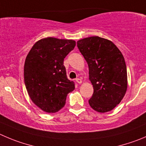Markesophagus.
<instances>
[{
    "mask_svg": "<svg viewBox=\"0 0 146 146\" xmlns=\"http://www.w3.org/2000/svg\"><path fill=\"white\" fill-rule=\"evenodd\" d=\"M76 82H77V83H78V84H81L82 83V80L81 79H79V78H77V79H76Z\"/></svg>",
    "mask_w": 146,
    "mask_h": 146,
    "instance_id": "obj_1",
    "label": "esophagus"
}]
</instances>
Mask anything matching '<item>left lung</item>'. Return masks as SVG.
Returning <instances> with one entry per match:
<instances>
[{
  "label": "left lung",
  "instance_id": "obj_1",
  "mask_svg": "<svg viewBox=\"0 0 146 146\" xmlns=\"http://www.w3.org/2000/svg\"><path fill=\"white\" fill-rule=\"evenodd\" d=\"M77 44L87 62L94 89L89 104L97 112H109L121 102L127 90L124 57L112 41L101 37H88L79 40Z\"/></svg>",
  "mask_w": 146,
  "mask_h": 146
}]
</instances>
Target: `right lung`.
<instances>
[{
	"label": "right lung",
	"mask_w": 146,
	"mask_h": 146,
	"mask_svg": "<svg viewBox=\"0 0 146 146\" xmlns=\"http://www.w3.org/2000/svg\"><path fill=\"white\" fill-rule=\"evenodd\" d=\"M76 42L48 37L34 44L24 64V82L32 102L43 111L58 112L66 103L74 82L68 80L64 59Z\"/></svg>",
	"instance_id": "1"
}]
</instances>
